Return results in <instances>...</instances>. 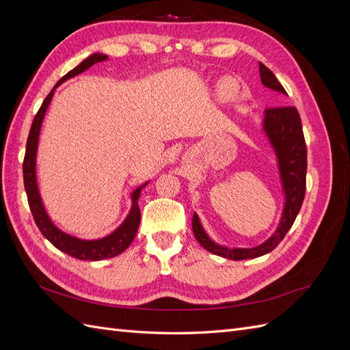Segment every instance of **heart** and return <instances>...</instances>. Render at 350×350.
Returning a JSON list of instances; mask_svg holds the SVG:
<instances>
[{"instance_id": "heart-1", "label": "heart", "mask_w": 350, "mask_h": 350, "mask_svg": "<svg viewBox=\"0 0 350 350\" xmlns=\"http://www.w3.org/2000/svg\"><path fill=\"white\" fill-rule=\"evenodd\" d=\"M219 93H220L221 98L230 99L232 96H234V93H235V84L232 83L229 79L228 80H221L220 84H219Z\"/></svg>"}]
</instances>
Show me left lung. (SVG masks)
<instances>
[{
	"mask_svg": "<svg viewBox=\"0 0 350 350\" xmlns=\"http://www.w3.org/2000/svg\"><path fill=\"white\" fill-rule=\"evenodd\" d=\"M260 79L264 86L288 94L283 89L276 76L266 66L260 62ZM262 131L278 157V166L282 181V189L284 194V207L282 219L274 234L254 248H228L219 245L206 234L201 226L198 216H193V232L200 245L211 254H216L228 260H248L257 258L269 254L276 248L280 241L288 234L293 221L298 216L306 188V144L304 139L301 116L295 107H276L264 111Z\"/></svg>",
	"mask_w": 350,
	"mask_h": 350,
	"instance_id": "8db88e82",
	"label": "left lung"
}]
</instances>
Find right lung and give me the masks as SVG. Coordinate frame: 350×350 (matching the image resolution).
<instances>
[{
  "instance_id": "right-lung-1",
  "label": "right lung",
  "mask_w": 350,
  "mask_h": 350,
  "mask_svg": "<svg viewBox=\"0 0 350 350\" xmlns=\"http://www.w3.org/2000/svg\"><path fill=\"white\" fill-rule=\"evenodd\" d=\"M107 59H108V55L93 54L84 61H81L76 68L68 71L66 76L55 84L54 89L49 92L44 103H42V107L39 108L38 113L35 115L33 122H31L30 133H29L27 143H26V154H25V161H23L25 188H26V194H27L29 207H30L31 215H33L36 226L42 232V235H44L55 248L68 254V256H71L74 258L84 260V261H99V260H105V258H112V257L120 256L121 252H124L126 248L130 247V243L135 238L137 229H139V226H140L142 216H140L139 198L142 194V189L147 184H149V181L144 183L139 188H135L131 193L133 204L130 208V213L126 215L122 224L116 228L112 234L103 237V238H99V239H80L76 237H71V235L66 234V232L58 229L54 225V221H52L51 217L48 216L45 206H44V203H42L39 187H38L36 153H38L40 126H42V122H44L46 109L52 100V96H54L55 89L66 80L77 76V74H80L83 71H86L93 64H96V62H102Z\"/></svg>"
}]
</instances>
